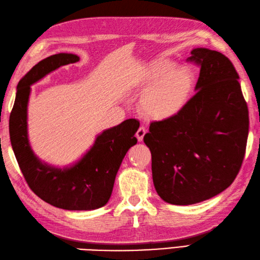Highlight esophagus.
Returning <instances> with one entry per match:
<instances>
[{
	"mask_svg": "<svg viewBox=\"0 0 260 260\" xmlns=\"http://www.w3.org/2000/svg\"><path fill=\"white\" fill-rule=\"evenodd\" d=\"M147 134V130L143 128V126H140L139 129H138V131H137V134H136V137H137V139H138V141L139 142H141L142 140H143V137H145V135Z\"/></svg>",
	"mask_w": 260,
	"mask_h": 260,
	"instance_id": "34e87169",
	"label": "esophagus"
}]
</instances>
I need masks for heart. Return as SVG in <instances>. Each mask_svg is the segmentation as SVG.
<instances>
[{"instance_id": "heart-1", "label": "heart", "mask_w": 260, "mask_h": 260, "mask_svg": "<svg viewBox=\"0 0 260 260\" xmlns=\"http://www.w3.org/2000/svg\"><path fill=\"white\" fill-rule=\"evenodd\" d=\"M193 77L170 59L160 57L142 69L139 85L147 89L140 108L149 119L164 121L180 113L191 95Z\"/></svg>"}]
</instances>
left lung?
Segmentation results:
<instances>
[{"mask_svg": "<svg viewBox=\"0 0 260 260\" xmlns=\"http://www.w3.org/2000/svg\"><path fill=\"white\" fill-rule=\"evenodd\" d=\"M187 60L200 67L196 94L175 118L150 123L143 138L157 193L179 206L210 199L233 183L249 130L239 76L228 57L196 48Z\"/></svg>", "mask_w": 260, "mask_h": 260, "instance_id": "obj_1", "label": "left lung"}]
</instances>
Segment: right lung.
Masks as SVG:
<instances>
[{
    "label": "right lung",
    "instance_id": "obj_1",
    "mask_svg": "<svg viewBox=\"0 0 260 260\" xmlns=\"http://www.w3.org/2000/svg\"><path fill=\"white\" fill-rule=\"evenodd\" d=\"M72 53H57L40 61L16 86L10 114V139L15 158L28 187L38 197L56 208L93 210L111 197L115 176L128 150L137 143L139 121L128 119L98 135L94 143L77 162L63 168L40 160L33 152L27 135V105L31 85L62 66L76 63Z\"/></svg>",
    "mask_w": 260,
    "mask_h": 260
}]
</instances>
